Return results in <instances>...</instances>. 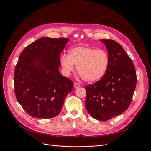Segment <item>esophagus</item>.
<instances>
[{"label": "esophagus", "mask_w": 151, "mask_h": 151, "mask_svg": "<svg viewBox=\"0 0 151 151\" xmlns=\"http://www.w3.org/2000/svg\"><path fill=\"white\" fill-rule=\"evenodd\" d=\"M74 87H75V88H78V87H80V84L79 83H78V82H75L74 83Z\"/></svg>", "instance_id": "1"}]
</instances>
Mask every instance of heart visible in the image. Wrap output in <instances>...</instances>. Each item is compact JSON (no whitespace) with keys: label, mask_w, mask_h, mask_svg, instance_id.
I'll return each instance as SVG.
<instances>
[{"label":"heart","mask_w":151,"mask_h":151,"mask_svg":"<svg viewBox=\"0 0 151 151\" xmlns=\"http://www.w3.org/2000/svg\"><path fill=\"white\" fill-rule=\"evenodd\" d=\"M61 66L64 75L69 76L74 71L75 66L82 78L88 82L101 79L109 64L107 52L103 50L90 47H77L72 48L69 55L63 54Z\"/></svg>","instance_id":"obj_1"}]
</instances>
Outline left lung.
Here are the masks:
<instances>
[{
	"label": "left lung",
	"instance_id": "1",
	"mask_svg": "<svg viewBox=\"0 0 151 151\" xmlns=\"http://www.w3.org/2000/svg\"><path fill=\"white\" fill-rule=\"evenodd\" d=\"M105 44L109 64L103 77L85 87V107L90 115L100 121H107L125 112L130 106L137 83L132 59L114 40L101 39Z\"/></svg>",
	"mask_w": 151,
	"mask_h": 151
}]
</instances>
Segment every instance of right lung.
<instances>
[{
    "label": "right lung",
    "mask_w": 151,
    "mask_h": 151,
    "mask_svg": "<svg viewBox=\"0 0 151 151\" xmlns=\"http://www.w3.org/2000/svg\"><path fill=\"white\" fill-rule=\"evenodd\" d=\"M68 38L42 37L19 55L14 72L16 99L31 116L51 118L58 115L73 82L61 75L60 55Z\"/></svg>",
    "instance_id": "obj_1"
}]
</instances>
